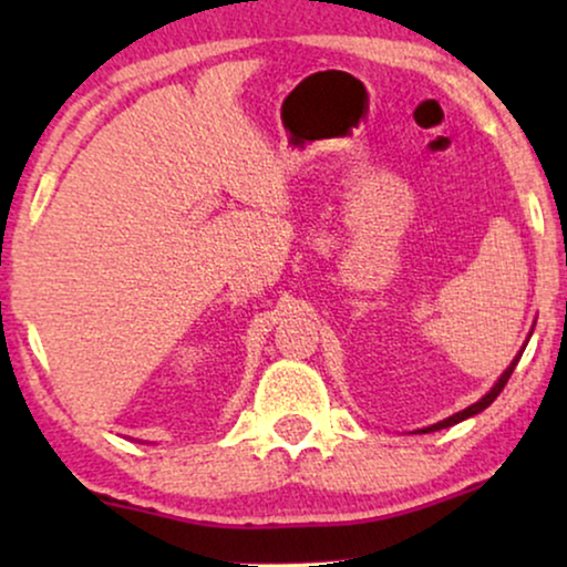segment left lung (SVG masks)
<instances>
[{
    "label": "left lung",
    "instance_id": "obj_1",
    "mask_svg": "<svg viewBox=\"0 0 567 567\" xmlns=\"http://www.w3.org/2000/svg\"><path fill=\"white\" fill-rule=\"evenodd\" d=\"M529 338H532V332H529ZM529 338H526V343H529ZM526 343L522 346V351H518L516 355H514V361L508 363V369L503 371V374L498 377V382H495L493 386H491V392L487 394H483V398H480L475 405H470V408H464V410H460V413H454V415H449V417H444V421H439V423H433V425H429V429H421L417 433H431V431H441V429H449V425H456V423H462V421H467V417H472V415H477V413H483L485 408H491L493 405V400L498 398V394L503 392V386H506V382L511 379V374H514V369H516V363H518V359H522V353H524V348H526Z\"/></svg>",
    "mask_w": 567,
    "mask_h": 567
}]
</instances>
